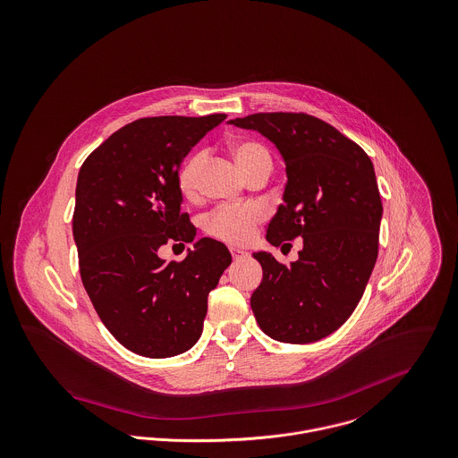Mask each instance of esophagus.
Here are the masks:
<instances>
[{
    "label": "esophagus",
    "instance_id": "esophagus-1",
    "mask_svg": "<svg viewBox=\"0 0 458 458\" xmlns=\"http://www.w3.org/2000/svg\"><path fill=\"white\" fill-rule=\"evenodd\" d=\"M230 253H232V258H233V259H242V258H248V256H250L248 251H242V250H235V248H232V250H230Z\"/></svg>",
    "mask_w": 458,
    "mask_h": 458
}]
</instances>
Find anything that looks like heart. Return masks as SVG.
Masks as SVG:
<instances>
[{
	"mask_svg": "<svg viewBox=\"0 0 458 458\" xmlns=\"http://www.w3.org/2000/svg\"><path fill=\"white\" fill-rule=\"evenodd\" d=\"M228 151L248 175V179L259 170H270V156L267 149L250 139H237L228 144ZM207 156L205 153L191 154L177 172V190L179 193L193 200L199 195L200 175L204 170ZM265 219V210L259 205L250 207H221L208 214L205 219V232L212 239L244 246L253 239L256 226Z\"/></svg>",
	"mask_w": 458,
	"mask_h": 458,
	"instance_id": "b5f03b06",
	"label": "heart"
}]
</instances>
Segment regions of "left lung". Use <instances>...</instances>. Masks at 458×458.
Segmentation results:
<instances>
[{
  "instance_id": "8db88e82",
  "label": "left lung",
  "mask_w": 458,
  "mask_h": 458,
  "mask_svg": "<svg viewBox=\"0 0 458 458\" xmlns=\"http://www.w3.org/2000/svg\"><path fill=\"white\" fill-rule=\"evenodd\" d=\"M258 130L284 157V205L267 228L272 246L302 237L284 265L254 253L263 268L251 297L259 328L276 341L307 344L335 332L355 310L377 258L383 204L367 153L304 112H259L230 121Z\"/></svg>"
}]
</instances>
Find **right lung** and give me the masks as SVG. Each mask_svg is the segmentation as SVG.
<instances>
[{
    "mask_svg": "<svg viewBox=\"0 0 458 458\" xmlns=\"http://www.w3.org/2000/svg\"><path fill=\"white\" fill-rule=\"evenodd\" d=\"M225 119L142 117L112 133L81 166L73 210L81 279L106 330L137 355L190 350L204 328L207 297L232 263L226 246L207 237L182 261L157 256L161 246L184 248L197 235L181 210L177 172Z\"/></svg>",
    "mask_w": 458,
    "mask_h": 458,
    "instance_id": "obj_1",
    "label": "right lung"
}]
</instances>
